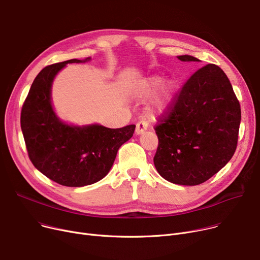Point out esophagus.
<instances>
[{
    "mask_svg": "<svg viewBox=\"0 0 260 260\" xmlns=\"http://www.w3.org/2000/svg\"><path fill=\"white\" fill-rule=\"evenodd\" d=\"M148 127V124L145 122V121H140V122H138L136 125V134L137 135H141L144 132H146Z\"/></svg>",
    "mask_w": 260,
    "mask_h": 260,
    "instance_id": "34e87169",
    "label": "esophagus"
}]
</instances>
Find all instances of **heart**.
I'll list each match as a JSON object with an SVG mask.
<instances>
[{
    "label": "heart",
    "mask_w": 260,
    "mask_h": 260,
    "mask_svg": "<svg viewBox=\"0 0 260 260\" xmlns=\"http://www.w3.org/2000/svg\"><path fill=\"white\" fill-rule=\"evenodd\" d=\"M158 89L159 91L153 101L152 112L154 114H163L167 111L179 91V81L174 77L163 81V77L161 76H150L142 85L141 95L143 97H150Z\"/></svg>",
    "instance_id": "obj_1"
}]
</instances>
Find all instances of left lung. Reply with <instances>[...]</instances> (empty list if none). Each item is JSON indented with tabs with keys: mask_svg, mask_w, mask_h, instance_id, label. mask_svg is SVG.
I'll list each match as a JSON object with an SVG mask.
<instances>
[{
	"mask_svg": "<svg viewBox=\"0 0 260 260\" xmlns=\"http://www.w3.org/2000/svg\"><path fill=\"white\" fill-rule=\"evenodd\" d=\"M181 61H200L190 55ZM240 106L221 69L209 63L184 84L167 119L155 127V169L166 181L194 186L209 180L236 149Z\"/></svg>",
	"mask_w": 260,
	"mask_h": 260,
	"instance_id": "left-lung-1",
	"label": "left lung"
}]
</instances>
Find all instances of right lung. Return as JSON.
I'll list each match as a JSON object with an SVG mask.
<instances>
[{"mask_svg":"<svg viewBox=\"0 0 260 260\" xmlns=\"http://www.w3.org/2000/svg\"><path fill=\"white\" fill-rule=\"evenodd\" d=\"M70 59L44 68L34 79L21 114L29 158L50 180L68 187H83L105 178L120 146L133 137L136 125L109 128L98 123L75 125L62 121L52 105V84Z\"/></svg>","mask_w":260,"mask_h":260,"instance_id":"add662e5","label":"right lung"}]
</instances>
